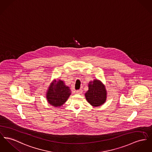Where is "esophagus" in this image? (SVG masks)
Segmentation results:
<instances>
[{
	"mask_svg": "<svg viewBox=\"0 0 152 152\" xmlns=\"http://www.w3.org/2000/svg\"><path fill=\"white\" fill-rule=\"evenodd\" d=\"M76 93H77V94H81L82 93V90H81V89H80V90H77V91H76Z\"/></svg>",
	"mask_w": 152,
	"mask_h": 152,
	"instance_id": "34e87169",
	"label": "esophagus"
}]
</instances>
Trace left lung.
Listing matches in <instances>:
<instances>
[{
  "mask_svg": "<svg viewBox=\"0 0 152 152\" xmlns=\"http://www.w3.org/2000/svg\"><path fill=\"white\" fill-rule=\"evenodd\" d=\"M88 91L85 96L87 101L94 107L101 106L107 100V92L105 85L101 81L94 80L88 83Z\"/></svg>",
  "mask_w": 152,
  "mask_h": 152,
  "instance_id": "8db88e82",
  "label": "left lung"
}]
</instances>
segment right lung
Segmentation results:
<instances>
[{
  "label": "right lung",
  "instance_id": "1",
  "mask_svg": "<svg viewBox=\"0 0 152 152\" xmlns=\"http://www.w3.org/2000/svg\"><path fill=\"white\" fill-rule=\"evenodd\" d=\"M71 94L70 88L65 85L64 81L54 80L46 92V99L53 107H59L67 101Z\"/></svg>",
  "mask_w": 152,
  "mask_h": 152
}]
</instances>
